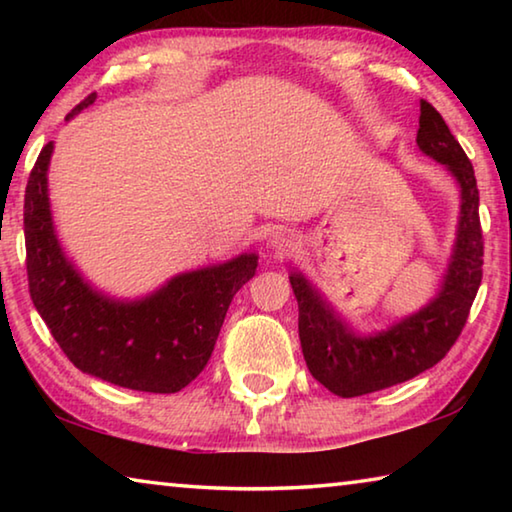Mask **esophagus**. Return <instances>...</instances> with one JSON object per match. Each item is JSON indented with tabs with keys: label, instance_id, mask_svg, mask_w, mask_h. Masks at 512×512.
Masks as SVG:
<instances>
[{
	"label": "esophagus",
	"instance_id": "esophagus-1",
	"mask_svg": "<svg viewBox=\"0 0 512 512\" xmlns=\"http://www.w3.org/2000/svg\"><path fill=\"white\" fill-rule=\"evenodd\" d=\"M293 244H296V241H293V237L287 235V232H275V235L271 237V248L275 250L277 257L287 255L293 248Z\"/></svg>",
	"mask_w": 512,
	"mask_h": 512
}]
</instances>
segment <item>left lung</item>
<instances>
[{"label":"left lung","mask_w":512,"mask_h":512,"mask_svg":"<svg viewBox=\"0 0 512 512\" xmlns=\"http://www.w3.org/2000/svg\"><path fill=\"white\" fill-rule=\"evenodd\" d=\"M418 146L456 178L461 216L440 291L429 305L384 332L361 336L320 298L302 273H289L298 300L302 354L314 379L339 397H359L402 384L445 357L461 336L483 277L479 189L472 162L429 101H420Z\"/></svg>","instance_id":"obj_1"}]
</instances>
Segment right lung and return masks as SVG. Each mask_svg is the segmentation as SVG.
<instances>
[{"label": "right lung", "mask_w": 512, "mask_h": 512, "mask_svg": "<svg viewBox=\"0 0 512 512\" xmlns=\"http://www.w3.org/2000/svg\"><path fill=\"white\" fill-rule=\"evenodd\" d=\"M94 99L90 94L67 119ZM51 153L54 142L40 151L24 194L33 305L79 370L131 391L178 393L210 361L232 298L255 275L257 255L180 273L142 300L103 296L60 248L47 189Z\"/></svg>", "instance_id": "add662e5"}]
</instances>
